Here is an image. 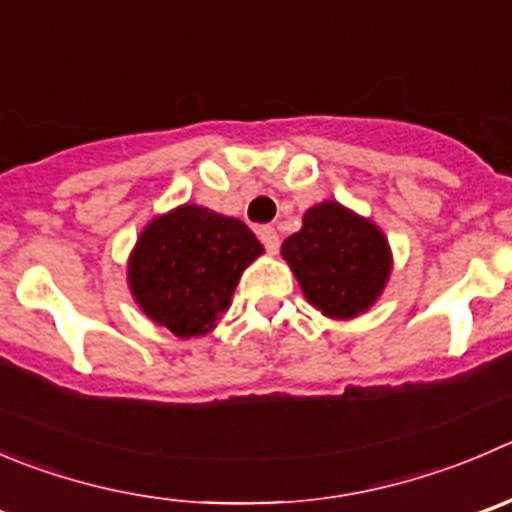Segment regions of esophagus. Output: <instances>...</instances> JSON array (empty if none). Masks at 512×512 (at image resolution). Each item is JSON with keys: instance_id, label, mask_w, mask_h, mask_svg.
<instances>
[{"instance_id": "esophagus-1", "label": "esophagus", "mask_w": 512, "mask_h": 512, "mask_svg": "<svg viewBox=\"0 0 512 512\" xmlns=\"http://www.w3.org/2000/svg\"><path fill=\"white\" fill-rule=\"evenodd\" d=\"M257 235H260L262 245H265L267 252H272V255H275V252L280 250V235H277V230L272 225H262L260 230H257Z\"/></svg>"}]
</instances>
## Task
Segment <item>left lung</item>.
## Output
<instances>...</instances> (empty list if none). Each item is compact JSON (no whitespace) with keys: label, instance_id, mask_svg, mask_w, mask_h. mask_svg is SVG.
Segmentation results:
<instances>
[{"label":"left lung","instance_id":"1","mask_svg":"<svg viewBox=\"0 0 512 512\" xmlns=\"http://www.w3.org/2000/svg\"><path fill=\"white\" fill-rule=\"evenodd\" d=\"M282 257L310 305L337 320L365 312L390 275V247L382 232L337 202L307 210L302 230L282 242Z\"/></svg>","mask_w":512,"mask_h":512}]
</instances>
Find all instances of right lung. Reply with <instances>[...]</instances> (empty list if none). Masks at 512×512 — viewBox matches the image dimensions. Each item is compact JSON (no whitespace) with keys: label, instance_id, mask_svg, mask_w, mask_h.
Masks as SVG:
<instances>
[{"label":"right lung","instance_id":"right-lung-1","mask_svg":"<svg viewBox=\"0 0 512 512\" xmlns=\"http://www.w3.org/2000/svg\"><path fill=\"white\" fill-rule=\"evenodd\" d=\"M262 255L245 222L185 205L150 222L130 260L142 310L177 337L205 335L227 310L242 270Z\"/></svg>","mask_w":512,"mask_h":512}]
</instances>
